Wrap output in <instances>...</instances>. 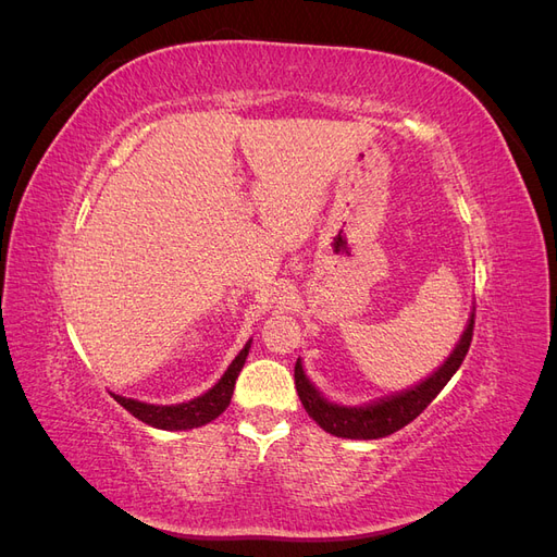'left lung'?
<instances>
[{
    "label": "left lung",
    "instance_id": "left-lung-1",
    "mask_svg": "<svg viewBox=\"0 0 557 557\" xmlns=\"http://www.w3.org/2000/svg\"><path fill=\"white\" fill-rule=\"evenodd\" d=\"M471 332H474V309H471L467 325L460 334L458 344L448 352V358L434 369L430 376L418 381L411 387H404V391L391 393L385 397L369 399L364 404H339L327 399L323 393L318 391L315 383L307 376L305 362L297 358L295 364V385L297 395L305 404L307 413L315 420V423L325 432L342 436V440H383V436L401 430L409 425L416 416L428 409V404L444 391V385L458 372L469 344H471Z\"/></svg>",
    "mask_w": 557,
    "mask_h": 557
}]
</instances>
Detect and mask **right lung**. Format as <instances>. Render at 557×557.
Wrapping results in <instances>:
<instances>
[{"label": "right lung", "mask_w": 557, "mask_h": 557, "mask_svg": "<svg viewBox=\"0 0 557 557\" xmlns=\"http://www.w3.org/2000/svg\"><path fill=\"white\" fill-rule=\"evenodd\" d=\"M252 339L246 342V346L239 350V356L230 362L225 369V374L218 379L215 385H211L207 393H201L199 397H193L188 401H178V404H150L141 399H132L123 395H113V399L121 404L123 409H127L134 418H139L141 423L158 428V430H195L211 423L218 416H221L227 407L234 393V383H237V376L244 369V362L248 358Z\"/></svg>", "instance_id": "obj_1"}]
</instances>
